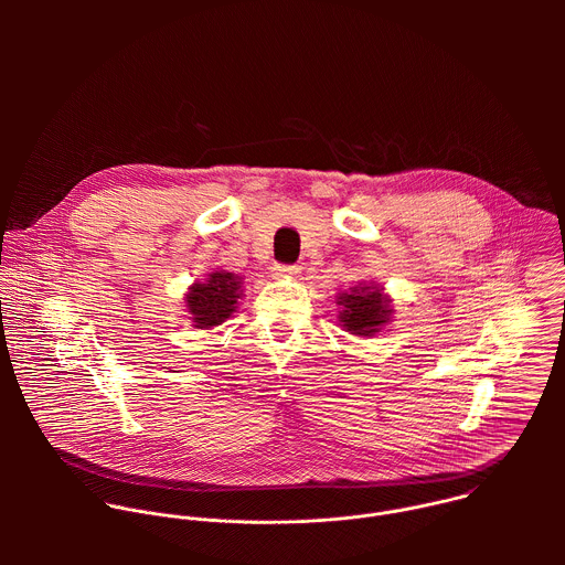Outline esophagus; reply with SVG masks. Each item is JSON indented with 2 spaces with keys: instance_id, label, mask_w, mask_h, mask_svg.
Listing matches in <instances>:
<instances>
[{
  "instance_id": "obj_1",
  "label": "esophagus",
  "mask_w": 565,
  "mask_h": 565,
  "mask_svg": "<svg viewBox=\"0 0 565 565\" xmlns=\"http://www.w3.org/2000/svg\"><path fill=\"white\" fill-rule=\"evenodd\" d=\"M273 275L277 277V279H295L297 275H299V266H275L273 268Z\"/></svg>"
}]
</instances>
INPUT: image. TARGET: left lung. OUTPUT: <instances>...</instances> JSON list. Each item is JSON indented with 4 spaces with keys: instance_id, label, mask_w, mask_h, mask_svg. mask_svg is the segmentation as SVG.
Returning a JSON list of instances; mask_svg holds the SVG:
<instances>
[{
    "instance_id": "left-lung-1",
    "label": "left lung",
    "mask_w": 565,
    "mask_h": 565,
    "mask_svg": "<svg viewBox=\"0 0 565 565\" xmlns=\"http://www.w3.org/2000/svg\"><path fill=\"white\" fill-rule=\"evenodd\" d=\"M340 324L351 335H373L386 321H391V299L375 284L353 286L349 292L338 295Z\"/></svg>"
}]
</instances>
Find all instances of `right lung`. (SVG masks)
<instances>
[{
	"label": "right lung",
	"mask_w": 565,
	"mask_h": 565,
	"mask_svg": "<svg viewBox=\"0 0 565 565\" xmlns=\"http://www.w3.org/2000/svg\"><path fill=\"white\" fill-rule=\"evenodd\" d=\"M241 279L244 277H238L234 273L214 270L207 275L205 281L190 286L185 295V306L194 319L196 329L218 327L236 310L238 297L244 295Z\"/></svg>",
	"instance_id": "right-lung-1"
}]
</instances>
